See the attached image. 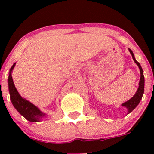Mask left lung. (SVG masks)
I'll use <instances>...</instances> for the list:
<instances>
[{"label":"left lung","mask_w":154,"mask_h":154,"mask_svg":"<svg viewBox=\"0 0 154 154\" xmlns=\"http://www.w3.org/2000/svg\"><path fill=\"white\" fill-rule=\"evenodd\" d=\"M129 51H130V54H131L132 57H133L134 62L136 63V65L139 66V70H140L141 77H140V80H139V88H138V90L136 91V94H134V96H133L131 99L127 100V101L125 102V103H122V106H125L126 108L127 109V110H128L127 114L131 112L138 106V104H139V102H140V100H142V95H143L144 94V77L143 74V70H142V66H141V65L139 64V62L136 61V59H135L134 54H133V51H132L130 48H129Z\"/></svg>","instance_id":"8db88e82"}]
</instances>
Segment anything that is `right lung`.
Returning <instances> with one entry per match:
<instances>
[{
  "mask_svg": "<svg viewBox=\"0 0 154 154\" xmlns=\"http://www.w3.org/2000/svg\"><path fill=\"white\" fill-rule=\"evenodd\" d=\"M15 63H14L13 66L10 68V75L8 77V86L9 91L10 94V100L12 101V105L16 109L17 111L24 116L27 120L31 122H40L42 118L45 117L46 114L43 113L42 112L38 109V107L35 105L31 103L26 99L22 98L20 95L19 93L17 91L15 85H14L13 80L12 77V71L13 68L15 67Z\"/></svg>",
  "mask_w": 154,
  "mask_h": 154,
  "instance_id": "1",
  "label": "right lung"
}]
</instances>
